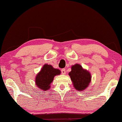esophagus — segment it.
<instances>
[{"label": "esophagus", "instance_id": "34e87169", "mask_svg": "<svg viewBox=\"0 0 122 122\" xmlns=\"http://www.w3.org/2000/svg\"><path fill=\"white\" fill-rule=\"evenodd\" d=\"M61 74H66V69H62L61 70Z\"/></svg>", "mask_w": 122, "mask_h": 122}]
</instances>
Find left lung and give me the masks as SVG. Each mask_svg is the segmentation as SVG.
Masks as SVG:
<instances>
[{"mask_svg":"<svg viewBox=\"0 0 122 122\" xmlns=\"http://www.w3.org/2000/svg\"><path fill=\"white\" fill-rule=\"evenodd\" d=\"M71 71L69 73L74 87L77 91L86 89L91 81V75L88 71L84 69L80 64L71 66Z\"/></svg>","mask_w":122,"mask_h":122,"instance_id":"left-lung-1","label":"left lung"}]
</instances>
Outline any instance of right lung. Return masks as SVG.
<instances>
[{
	"mask_svg": "<svg viewBox=\"0 0 122 122\" xmlns=\"http://www.w3.org/2000/svg\"><path fill=\"white\" fill-rule=\"evenodd\" d=\"M61 71L55 69L51 65L44 64L36 77V84L39 89L47 91L51 88V84L56 76L61 74Z\"/></svg>",
	"mask_w": 122,
	"mask_h": 122,
	"instance_id": "1",
	"label": "right lung"
}]
</instances>
